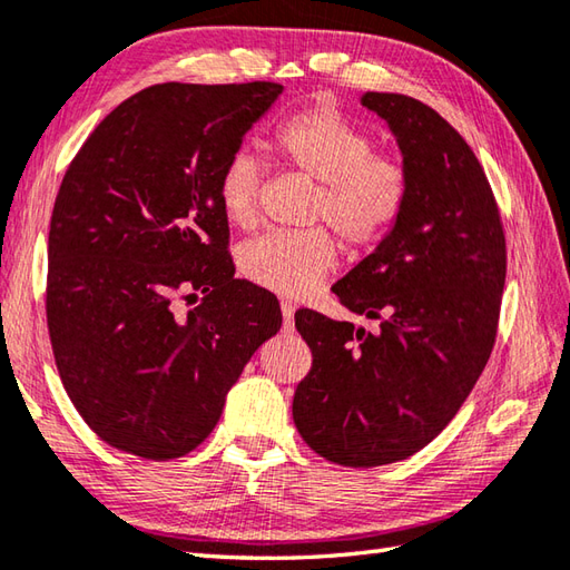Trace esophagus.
<instances>
[{"instance_id":"34e87169","label":"esophagus","mask_w":570,"mask_h":570,"mask_svg":"<svg viewBox=\"0 0 570 570\" xmlns=\"http://www.w3.org/2000/svg\"><path fill=\"white\" fill-rule=\"evenodd\" d=\"M294 314H296V306L292 304V301H282V316H284V326L286 328H292Z\"/></svg>"}]
</instances>
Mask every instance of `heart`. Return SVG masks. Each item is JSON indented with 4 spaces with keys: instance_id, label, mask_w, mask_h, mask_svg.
Segmentation results:
<instances>
[{
    "instance_id": "heart-1",
    "label": "heart",
    "mask_w": 570,
    "mask_h": 570,
    "mask_svg": "<svg viewBox=\"0 0 570 570\" xmlns=\"http://www.w3.org/2000/svg\"><path fill=\"white\" fill-rule=\"evenodd\" d=\"M274 150L286 165L318 183L314 219H326L348 244H373L397 219L407 197L405 167L385 155H371L373 140L336 108L316 104L286 120L274 136ZM262 165L239 150L219 175L217 195L225 217L252 227ZM336 264V244L326 229L266 232L244 244L239 266L247 278L282 296H304Z\"/></svg>"
}]
</instances>
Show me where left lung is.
Segmentation results:
<instances>
[{
  "label": "left lung",
  "instance_id": "1",
  "mask_svg": "<svg viewBox=\"0 0 570 570\" xmlns=\"http://www.w3.org/2000/svg\"><path fill=\"white\" fill-rule=\"evenodd\" d=\"M361 104L393 132L407 197L333 294L381 331L294 316L314 353L294 393L296 430L343 466L407 460L448 428L492 355L507 278L492 187L460 132L403 94L367 91Z\"/></svg>",
  "mask_w": 570,
  "mask_h": 570
}]
</instances>
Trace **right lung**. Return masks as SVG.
<instances>
[{
	"mask_svg": "<svg viewBox=\"0 0 570 570\" xmlns=\"http://www.w3.org/2000/svg\"><path fill=\"white\" fill-rule=\"evenodd\" d=\"M282 91L269 81L150 86L100 120L63 175L49 229V336L73 407L110 448L155 462L193 452L254 351L282 328L276 296L234 276L217 195L227 160ZM189 291L204 304L177 312L174 298Z\"/></svg>",
	"mask_w": 570,
	"mask_h": 570,
	"instance_id": "right-lung-1",
	"label": "right lung"
}]
</instances>
